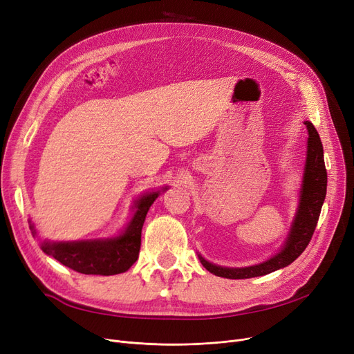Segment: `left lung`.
Masks as SVG:
<instances>
[{"label": "left lung", "mask_w": 354, "mask_h": 354, "mask_svg": "<svg viewBox=\"0 0 354 354\" xmlns=\"http://www.w3.org/2000/svg\"><path fill=\"white\" fill-rule=\"evenodd\" d=\"M304 124L308 130V139L299 207H297L283 247L272 257L266 259L264 263L250 267H221L207 261L201 254H198L201 264L214 275L230 278V280H244V278L267 275L290 266L307 248L326 199L327 172L324 166L323 145L317 130L311 122H304Z\"/></svg>", "instance_id": "8db88e82"}]
</instances>
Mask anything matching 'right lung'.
I'll return each instance as SVG.
<instances>
[{
    "mask_svg": "<svg viewBox=\"0 0 354 354\" xmlns=\"http://www.w3.org/2000/svg\"><path fill=\"white\" fill-rule=\"evenodd\" d=\"M160 191L142 194L133 202V216L119 235L110 238L79 239V241H40L44 254L57 259L63 266L91 275H115L127 271L139 257L142 227L149 208L165 192ZM30 222V230L37 236V230Z\"/></svg>",
    "mask_w": 354,
    "mask_h": 354,
    "instance_id": "obj_1",
    "label": "right lung"
}]
</instances>
